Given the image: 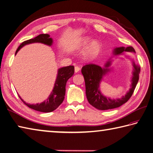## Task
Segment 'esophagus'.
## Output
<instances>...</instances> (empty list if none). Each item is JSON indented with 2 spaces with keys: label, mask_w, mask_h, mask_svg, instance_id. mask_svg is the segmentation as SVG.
Returning <instances> with one entry per match:
<instances>
[{
  "label": "esophagus",
  "mask_w": 153,
  "mask_h": 153,
  "mask_svg": "<svg viewBox=\"0 0 153 153\" xmlns=\"http://www.w3.org/2000/svg\"><path fill=\"white\" fill-rule=\"evenodd\" d=\"M80 70V68L79 66H75V72L77 73Z\"/></svg>",
  "instance_id": "obj_1"
}]
</instances>
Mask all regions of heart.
<instances>
[{"mask_svg": "<svg viewBox=\"0 0 153 153\" xmlns=\"http://www.w3.org/2000/svg\"><path fill=\"white\" fill-rule=\"evenodd\" d=\"M90 42V39L89 38H83L80 41L78 48H83ZM102 44L100 42L95 41H93L90 43L88 47H87L85 52H84V55L85 56L88 58V59H95L101 53L102 51Z\"/></svg>", "mask_w": 153, "mask_h": 153, "instance_id": "heart-1", "label": "heart"}]
</instances>
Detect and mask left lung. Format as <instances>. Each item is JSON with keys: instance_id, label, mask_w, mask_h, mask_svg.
Segmentation results:
<instances>
[{"instance_id": "1", "label": "left lung", "mask_w": 153, "mask_h": 153, "mask_svg": "<svg viewBox=\"0 0 153 153\" xmlns=\"http://www.w3.org/2000/svg\"><path fill=\"white\" fill-rule=\"evenodd\" d=\"M123 51L126 52H135V49L132 47H119L114 49V54L116 55L120 54ZM110 65V61L107 62L105 65L106 68H108ZM134 66V76L132 78L131 88L126 95L121 99L116 100H112L107 99L104 97L99 91V83L102 76L109 70L107 68H102L98 65L91 64L83 66L82 68V73L84 77L85 83V92L87 99L90 105L99 110H108L112 109L122 106L130 99L133 95L139 81V74H140L141 67L139 65Z\"/></svg>"}]
</instances>
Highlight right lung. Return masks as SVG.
<instances>
[{
	"label": "right lung",
	"mask_w": 153,
	"mask_h": 153,
	"mask_svg": "<svg viewBox=\"0 0 153 153\" xmlns=\"http://www.w3.org/2000/svg\"><path fill=\"white\" fill-rule=\"evenodd\" d=\"M32 43H42L47 45H51L53 40L50 37V35L48 34H40L38 36L33 39H31L27 41H25L19 45L18 49L16 51V54L20 48L24 46L25 45L30 44ZM74 74V66H69L62 68L58 70V73L56 82L54 84V89L52 91L48 98L43 102L37 105H30L27 104L22 100L25 105L29 108L37 110L42 112H51L56 109L59 106L64 99L65 93H66V85L67 81L73 76Z\"/></svg>",
	"instance_id": "obj_1"
}]
</instances>
